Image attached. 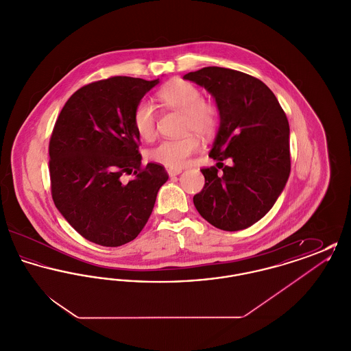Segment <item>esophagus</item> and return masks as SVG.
<instances>
[{"label": "esophagus", "instance_id": "esophagus-1", "mask_svg": "<svg viewBox=\"0 0 351 351\" xmlns=\"http://www.w3.org/2000/svg\"><path fill=\"white\" fill-rule=\"evenodd\" d=\"M168 175L172 178V176H178L182 173V169H173V168H168Z\"/></svg>", "mask_w": 351, "mask_h": 351}]
</instances>
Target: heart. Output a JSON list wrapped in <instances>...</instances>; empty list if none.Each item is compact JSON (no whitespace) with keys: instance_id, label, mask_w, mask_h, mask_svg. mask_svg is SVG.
<instances>
[{"instance_id":"obj_1","label":"heart","mask_w":351,"mask_h":351,"mask_svg":"<svg viewBox=\"0 0 351 351\" xmlns=\"http://www.w3.org/2000/svg\"><path fill=\"white\" fill-rule=\"evenodd\" d=\"M158 97L165 106L183 113L184 132H193L202 138H210L216 133L219 121L217 106L210 101L204 100L196 85L175 80L167 84L158 93ZM133 122L136 133L142 139H154L156 134V113L152 104L141 101L134 110ZM195 134L162 141L149 151V158L165 167L183 168L188 165L191 156L200 150V139Z\"/></svg>"}]
</instances>
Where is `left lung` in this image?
<instances>
[{
	"instance_id": "1",
	"label": "left lung",
	"mask_w": 351,
	"mask_h": 351,
	"mask_svg": "<svg viewBox=\"0 0 351 351\" xmlns=\"http://www.w3.org/2000/svg\"><path fill=\"white\" fill-rule=\"evenodd\" d=\"M216 100L218 128L209 156L216 167L202 168L205 185L193 204L221 230L246 229L262 217L283 192L291 172L289 125L266 84L229 68L205 67L184 75ZM231 160L229 167L221 162Z\"/></svg>"
}]
</instances>
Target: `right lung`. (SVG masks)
Here are the masks:
<instances>
[{"instance_id":"obj_1","label":"right lung","mask_w":351,"mask_h":351,"mask_svg":"<svg viewBox=\"0 0 351 351\" xmlns=\"http://www.w3.org/2000/svg\"><path fill=\"white\" fill-rule=\"evenodd\" d=\"M159 79L114 76L88 84L63 106L50 139L52 199L85 239L122 246L142 232L159 188L163 166L142 167L133 114ZM136 175L129 182L123 174Z\"/></svg>"}]
</instances>
